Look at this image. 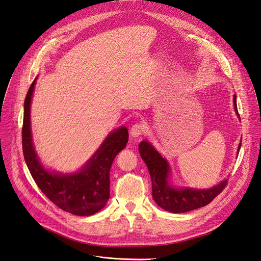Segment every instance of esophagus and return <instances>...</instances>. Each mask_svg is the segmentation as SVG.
<instances>
[{
  "mask_svg": "<svg viewBox=\"0 0 261 261\" xmlns=\"http://www.w3.org/2000/svg\"><path fill=\"white\" fill-rule=\"evenodd\" d=\"M144 132H145V127L142 123H134L130 130V134L133 138H139L143 136Z\"/></svg>",
  "mask_w": 261,
  "mask_h": 261,
  "instance_id": "34e87169",
  "label": "esophagus"
}]
</instances>
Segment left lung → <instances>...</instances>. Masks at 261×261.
Masks as SVG:
<instances>
[{
    "mask_svg": "<svg viewBox=\"0 0 261 261\" xmlns=\"http://www.w3.org/2000/svg\"><path fill=\"white\" fill-rule=\"evenodd\" d=\"M233 103L234 110L239 116L236 95L233 96ZM240 148L241 143L238 151ZM139 151L149 171L153 200L161 208L171 212V213H185V212L207 205L225 189L228 182V179H225L210 189H176L169 184L168 177L170 167L168 161L162 158L160 153L150 145V143L142 141L139 145Z\"/></svg>",
    "mask_w": 261,
    "mask_h": 261,
    "instance_id": "obj_1",
    "label": "left lung"
}]
</instances>
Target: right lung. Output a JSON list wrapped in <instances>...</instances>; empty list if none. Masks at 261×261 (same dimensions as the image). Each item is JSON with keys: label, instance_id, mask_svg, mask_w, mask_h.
Listing matches in <instances>:
<instances>
[{"label": "right lung", "instance_id": "right-lung-1", "mask_svg": "<svg viewBox=\"0 0 261 261\" xmlns=\"http://www.w3.org/2000/svg\"><path fill=\"white\" fill-rule=\"evenodd\" d=\"M36 79L24 100L22 150L24 160L36 185L53 203L79 216H90L103 208L110 198V170L112 163L128 143V129L121 127L109 134L88 162L73 174L47 171L35 152L30 124V105Z\"/></svg>", "mask_w": 261, "mask_h": 261}]
</instances>
